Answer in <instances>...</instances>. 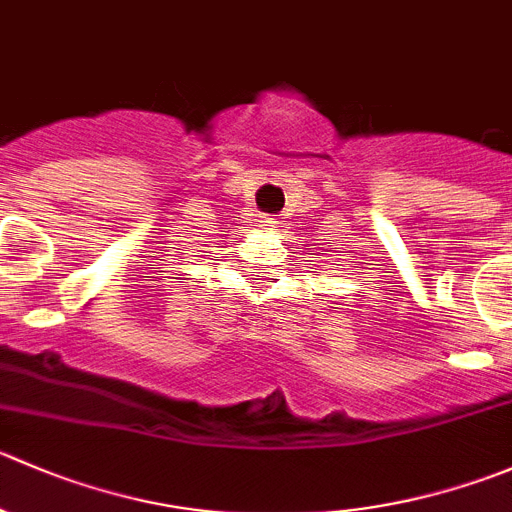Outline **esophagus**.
I'll use <instances>...</instances> for the list:
<instances>
[{
  "label": "esophagus",
  "mask_w": 512,
  "mask_h": 512,
  "mask_svg": "<svg viewBox=\"0 0 512 512\" xmlns=\"http://www.w3.org/2000/svg\"><path fill=\"white\" fill-rule=\"evenodd\" d=\"M262 225H265V227H270V230H272V227H280L282 225V220H277V217H262Z\"/></svg>",
  "instance_id": "34e87169"
}]
</instances>
